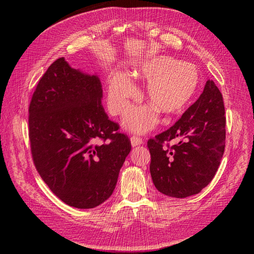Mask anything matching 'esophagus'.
<instances>
[{
  "label": "esophagus",
  "mask_w": 254,
  "mask_h": 254,
  "mask_svg": "<svg viewBox=\"0 0 254 254\" xmlns=\"http://www.w3.org/2000/svg\"><path fill=\"white\" fill-rule=\"evenodd\" d=\"M130 142H131L132 147H135V146H137V145L143 144V140L139 136H131L130 137Z\"/></svg>",
  "instance_id": "34e87169"
}]
</instances>
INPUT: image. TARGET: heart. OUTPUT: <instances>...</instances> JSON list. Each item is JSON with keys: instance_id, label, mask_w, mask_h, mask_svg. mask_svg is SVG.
Masks as SVG:
<instances>
[{"instance_id": "obj_1", "label": "heart", "mask_w": 254, "mask_h": 254, "mask_svg": "<svg viewBox=\"0 0 254 254\" xmlns=\"http://www.w3.org/2000/svg\"><path fill=\"white\" fill-rule=\"evenodd\" d=\"M132 76L148 81L144 96L150 104L133 108L125 117V127L135 132H146L155 127L159 121L157 112L166 118L180 112L194 98L201 80L195 64L170 56H156L144 61L133 70ZM136 95L137 90L129 75L111 74L107 101L112 114L124 113Z\"/></svg>"}]
</instances>
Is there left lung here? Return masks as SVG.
<instances>
[{
  "mask_svg": "<svg viewBox=\"0 0 254 254\" xmlns=\"http://www.w3.org/2000/svg\"><path fill=\"white\" fill-rule=\"evenodd\" d=\"M172 139L179 143L164 149L163 144ZM225 143L224 99L214 81L207 80L201 95L181 119L147 143L156 189L175 198L200 193L218 170Z\"/></svg>",
  "mask_w": 254,
  "mask_h": 254,
  "instance_id": "left-lung-1",
  "label": "left lung"
}]
</instances>
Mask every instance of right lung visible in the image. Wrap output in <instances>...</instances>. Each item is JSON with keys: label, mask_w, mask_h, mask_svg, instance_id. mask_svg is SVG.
<instances>
[{"label": "right lung", "mask_w": 254, "mask_h": 254, "mask_svg": "<svg viewBox=\"0 0 254 254\" xmlns=\"http://www.w3.org/2000/svg\"><path fill=\"white\" fill-rule=\"evenodd\" d=\"M102 99L98 76L73 68L63 57L44 73L29 105L37 171L60 200L77 209H93L112 195L131 150Z\"/></svg>", "instance_id": "1"}]
</instances>
